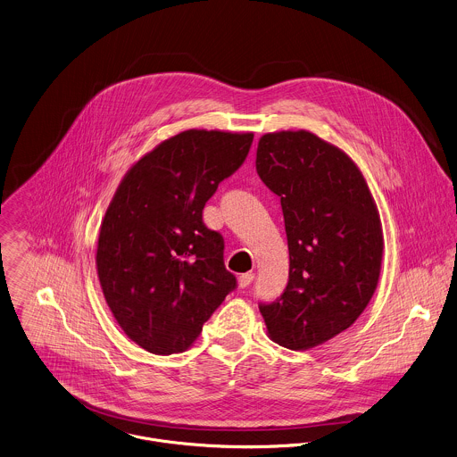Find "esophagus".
<instances>
[{"instance_id": "1", "label": "esophagus", "mask_w": 457, "mask_h": 457, "mask_svg": "<svg viewBox=\"0 0 457 457\" xmlns=\"http://www.w3.org/2000/svg\"><path fill=\"white\" fill-rule=\"evenodd\" d=\"M253 280H254V274H253V272H247V274H242L238 277V284H240V287H247V286H251V284H253Z\"/></svg>"}]
</instances>
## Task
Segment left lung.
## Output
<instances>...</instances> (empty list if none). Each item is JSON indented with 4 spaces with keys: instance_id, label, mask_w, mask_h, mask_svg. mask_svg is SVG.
<instances>
[{
    "instance_id": "8db88e82",
    "label": "left lung",
    "mask_w": 457,
    "mask_h": 457,
    "mask_svg": "<svg viewBox=\"0 0 457 457\" xmlns=\"http://www.w3.org/2000/svg\"><path fill=\"white\" fill-rule=\"evenodd\" d=\"M256 171L280 197L289 251L287 286L260 311L274 343L309 350L350 328L372 298L379 213L357 164L312 132L265 134Z\"/></svg>"
}]
</instances>
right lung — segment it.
<instances>
[{"label":"right lung","mask_w":457,"mask_h":457,"mask_svg":"<svg viewBox=\"0 0 457 457\" xmlns=\"http://www.w3.org/2000/svg\"><path fill=\"white\" fill-rule=\"evenodd\" d=\"M253 139L183 130L118 185L98 233L96 272L112 316L143 350L182 353L237 287L222 235L204 226L203 208L244 164Z\"/></svg>","instance_id":"1"}]
</instances>
